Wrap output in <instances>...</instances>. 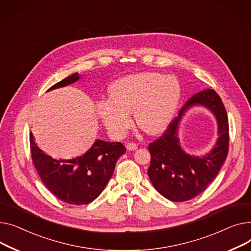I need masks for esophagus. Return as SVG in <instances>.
Listing matches in <instances>:
<instances>
[{"instance_id":"1","label":"esophagus","mask_w":251,"mask_h":251,"mask_svg":"<svg viewBox=\"0 0 251 251\" xmlns=\"http://www.w3.org/2000/svg\"><path fill=\"white\" fill-rule=\"evenodd\" d=\"M138 148V144H136V143H128L127 145H126V149L128 150V151H134V150H136Z\"/></svg>"}]
</instances>
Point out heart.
Returning a JSON list of instances; mask_svg holds the SVG:
<instances>
[{"mask_svg": "<svg viewBox=\"0 0 251 251\" xmlns=\"http://www.w3.org/2000/svg\"><path fill=\"white\" fill-rule=\"evenodd\" d=\"M110 99L97 102V112L110 134L123 138L137 125L149 134H157L172 121L181 98V86L174 76L142 72L117 79L110 86Z\"/></svg>", "mask_w": 251, "mask_h": 251, "instance_id": "heart-1", "label": "heart"}]
</instances>
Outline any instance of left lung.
<instances>
[{
  "label": "left lung",
  "mask_w": 251,
  "mask_h": 251,
  "mask_svg": "<svg viewBox=\"0 0 251 251\" xmlns=\"http://www.w3.org/2000/svg\"><path fill=\"white\" fill-rule=\"evenodd\" d=\"M195 105L208 108L218 124V140L204 156L187 154L178 139V128L186 110ZM229 149L228 116L222 99L213 89L191 96L160 138L149 144L151 164L149 178L160 195L172 201H185L196 198L215 179L226 160Z\"/></svg>",
  "instance_id": "8db88e82"
}]
</instances>
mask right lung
Masks as SVG:
<instances>
[{"instance_id": "obj_1", "label": "right lung", "mask_w": 251, "mask_h": 251, "mask_svg": "<svg viewBox=\"0 0 251 251\" xmlns=\"http://www.w3.org/2000/svg\"><path fill=\"white\" fill-rule=\"evenodd\" d=\"M80 79L73 74L48 91L68 86ZM30 150L35 169L43 184L58 200L70 204H87L99 197L111 178L116 161L126 153L120 142L96 140L91 148L77 158L56 160L42 152L30 134Z\"/></svg>"}]
</instances>
